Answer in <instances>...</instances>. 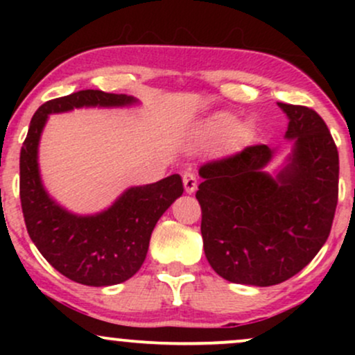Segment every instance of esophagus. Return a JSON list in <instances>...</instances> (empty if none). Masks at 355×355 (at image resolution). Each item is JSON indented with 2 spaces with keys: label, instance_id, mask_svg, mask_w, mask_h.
<instances>
[{
  "label": "esophagus",
  "instance_id": "1",
  "mask_svg": "<svg viewBox=\"0 0 355 355\" xmlns=\"http://www.w3.org/2000/svg\"><path fill=\"white\" fill-rule=\"evenodd\" d=\"M183 187H185L187 193H193L197 190V175L193 172H185L183 173Z\"/></svg>",
  "mask_w": 355,
  "mask_h": 355
}]
</instances>
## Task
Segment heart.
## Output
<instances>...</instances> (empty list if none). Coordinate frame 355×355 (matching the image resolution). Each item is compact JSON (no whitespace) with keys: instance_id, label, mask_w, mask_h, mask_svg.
I'll use <instances>...</instances> for the list:
<instances>
[{"instance_id":"obj_1","label":"heart","mask_w":355,"mask_h":355,"mask_svg":"<svg viewBox=\"0 0 355 355\" xmlns=\"http://www.w3.org/2000/svg\"><path fill=\"white\" fill-rule=\"evenodd\" d=\"M235 123H237V118L234 115H229V113H220L214 118V121H211V125H214V128L217 130H230L234 128Z\"/></svg>"}]
</instances>
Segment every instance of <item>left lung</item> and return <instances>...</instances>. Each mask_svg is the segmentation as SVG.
<instances>
[{
  "instance_id": "8db88e82",
  "label": "left lung",
  "mask_w": 355,
  "mask_h": 355,
  "mask_svg": "<svg viewBox=\"0 0 355 355\" xmlns=\"http://www.w3.org/2000/svg\"><path fill=\"white\" fill-rule=\"evenodd\" d=\"M287 138H295L291 164L272 178L267 145L207 162L195 193L202 209L203 250L220 277L268 287L284 282L317 255L331 234L339 198V153L315 110L279 103Z\"/></svg>"
}]
</instances>
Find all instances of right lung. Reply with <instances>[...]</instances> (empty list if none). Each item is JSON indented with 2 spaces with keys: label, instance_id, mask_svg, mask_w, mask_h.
I'll return each instance as SVG.
<instances>
[{
  "label": "right lung",
  "instance_id": "right-lung-1",
  "mask_svg": "<svg viewBox=\"0 0 355 355\" xmlns=\"http://www.w3.org/2000/svg\"><path fill=\"white\" fill-rule=\"evenodd\" d=\"M132 96L81 89L43 103L31 118L19 153V198L26 230L36 248L60 274L83 285L105 287L140 270L158 218L183 193L180 175L132 187L108 210L78 217L48 197L40 180L38 141L50 113L80 107H121Z\"/></svg>",
  "mask_w": 355,
  "mask_h": 355
}]
</instances>
